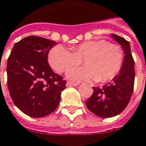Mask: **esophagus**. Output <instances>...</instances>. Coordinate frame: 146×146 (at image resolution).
<instances>
[{
    "mask_svg": "<svg viewBox=\"0 0 146 146\" xmlns=\"http://www.w3.org/2000/svg\"><path fill=\"white\" fill-rule=\"evenodd\" d=\"M78 83H73V82H67V84H66V86L67 87H72V86H78Z\"/></svg>",
    "mask_w": 146,
    "mask_h": 146,
    "instance_id": "1",
    "label": "esophagus"
}]
</instances>
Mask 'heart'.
Wrapping results in <instances>:
<instances>
[{
	"label": "heart",
	"instance_id": "heart-1",
	"mask_svg": "<svg viewBox=\"0 0 146 146\" xmlns=\"http://www.w3.org/2000/svg\"><path fill=\"white\" fill-rule=\"evenodd\" d=\"M72 50L56 45L48 54L49 65L58 73H64L79 64L83 58L85 66L73 68L67 72L66 76L70 81H109L116 77L122 66V48L104 39L82 42L72 48Z\"/></svg>",
	"mask_w": 146,
	"mask_h": 146
}]
</instances>
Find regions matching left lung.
Wrapping results in <instances>:
<instances>
[{
    "instance_id": "8db88e82",
    "label": "left lung",
    "mask_w": 146,
    "mask_h": 146,
    "mask_svg": "<svg viewBox=\"0 0 146 146\" xmlns=\"http://www.w3.org/2000/svg\"><path fill=\"white\" fill-rule=\"evenodd\" d=\"M111 37L122 47L124 59L119 73L102 88H92L93 93L86 101V106L99 117H112L128 105L132 95L135 82L134 59L131 53L130 43L124 38L111 34Z\"/></svg>"
}]
</instances>
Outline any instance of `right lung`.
Returning a JSON list of instances; mask_svg holds the SVG:
<instances>
[{
	"label": "right lung",
	"instance_id": "add662e5",
	"mask_svg": "<svg viewBox=\"0 0 146 146\" xmlns=\"http://www.w3.org/2000/svg\"><path fill=\"white\" fill-rule=\"evenodd\" d=\"M56 42L28 36L15 43L7 61V85L14 104L32 117L52 113L66 88L62 76L48 63L49 50Z\"/></svg>",
	"mask_w": 146,
	"mask_h": 146
}]
</instances>
